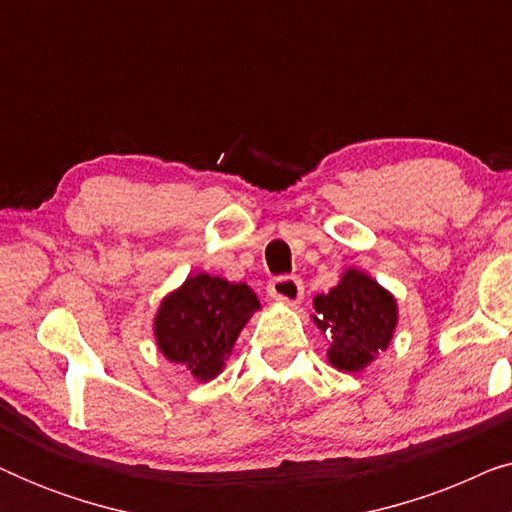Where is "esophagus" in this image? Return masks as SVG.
I'll list each match as a JSON object with an SVG mask.
<instances>
[{
  "instance_id": "esophagus-1",
  "label": "esophagus",
  "mask_w": 512,
  "mask_h": 512,
  "mask_svg": "<svg viewBox=\"0 0 512 512\" xmlns=\"http://www.w3.org/2000/svg\"><path fill=\"white\" fill-rule=\"evenodd\" d=\"M272 300L284 305H298L303 300V282L298 277H277L268 286Z\"/></svg>"
}]
</instances>
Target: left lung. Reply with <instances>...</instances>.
Here are the masks:
<instances>
[{
	"label": "left lung",
	"mask_w": 512,
	"mask_h": 512,
	"mask_svg": "<svg viewBox=\"0 0 512 512\" xmlns=\"http://www.w3.org/2000/svg\"><path fill=\"white\" fill-rule=\"evenodd\" d=\"M314 324L331 335L328 363L342 373H361L389 347L398 324V305L368 272L349 268L328 293L314 298Z\"/></svg>",
	"instance_id": "1"
}]
</instances>
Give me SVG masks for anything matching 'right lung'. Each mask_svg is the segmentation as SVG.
I'll return each instance as SVG.
<instances>
[{
	"mask_svg": "<svg viewBox=\"0 0 512 512\" xmlns=\"http://www.w3.org/2000/svg\"><path fill=\"white\" fill-rule=\"evenodd\" d=\"M258 310L261 303L244 282L198 272L160 300L153 335L167 361L184 366L193 380L209 382L226 366L237 335Z\"/></svg>",
	"mask_w": 512,
	"mask_h": 512,
	"instance_id": "add662e5",
	"label": "right lung"
}]
</instances>
